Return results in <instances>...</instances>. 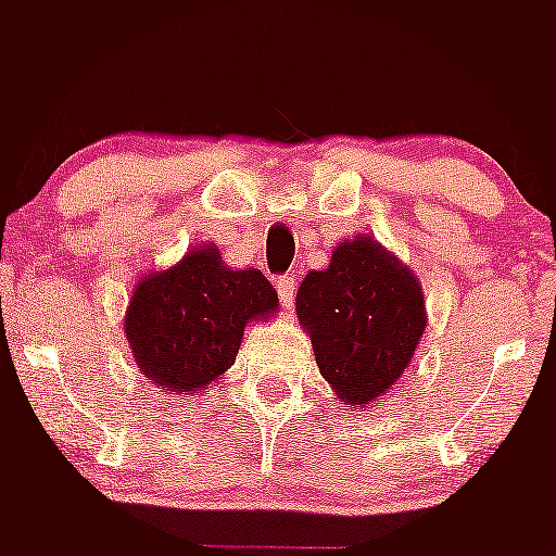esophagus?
Here are the masks:
<instances>
[{"label":"esophagus","mask_w":556,"mask_h":556,"mask_svg":"<svg viewBox=\"0 0 556 556\" xmlns=\"http://www.w3.org/2000/svg\"><path fill=\"white\" fill-rule=\"evenodd\" d=\"M275 289H278V294H281L283 306H292L294 289H298V278H294V275H281V278L275 281Z\"/></svg>","instance_id":"esophagus-1"}]
</instances>
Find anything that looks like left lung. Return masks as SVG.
Masks as SVG:
<instances>
[{"label": "left lung", "instance_id": "1", "mask_svg": "<svg viewBox=\"0 0 556 556\" xmlns=\"http://www.w3.org/2000/svg\"><path fill=\"white\" fill-rule=\"evenodd\" d=\"M294 308L320 376L351 406L395 384L426 328L420 283L372 239L339 244L328 269L306 275Z\"/></svg>", "mask_w": 556, "mask_h": 556}]
</instances>
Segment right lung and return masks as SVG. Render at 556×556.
<instances>
[{"label": "right lung", "mask_w": 556, "mask_h": 556, "mask_svg": "<svg viewBox=\"0 0 556 556\" xmlns=\"http://www.w3.org/2000/svg\"><path fill=\"white\" fill-rule=\"evenodd\" d=\"M275 306L278 294L258 269H230L217 248H198L136 287L125 333L152 384L189 395L233 365L244 326Z\"/></svg>", "instance_id": "obj_1"}]
</instances>
